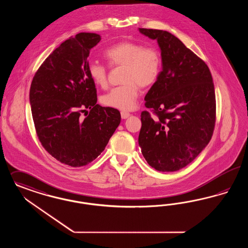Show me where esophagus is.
<instances>
[{
	"instance_id": "obj_1",
	"label": "esophagus",
	"mask_w": 248,
	"mask_h": 248,
	"mask_svg": "<svg viewBox=\"0 0 248 248\" xmlns=\"http://www.w3.org/2000/svg\"><path fill=\"white\" fill-rule=\"evenodd\" d=\"M130 116V113L127 111H121V117L122 119H127Z\"/></svg>"
}]
</instances>
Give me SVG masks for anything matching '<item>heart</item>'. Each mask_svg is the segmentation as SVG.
Returning <instances> with one entry per match:
<instances>
[{"label": "heart", "instance_id": "b5f03b06", "mask_svg": "<svg viewBox=\"0 0 248 248\" xmlns=\"http://www.w3.org/2000/svg\"><path fill=\"white\" fill-rule=\"evenodd\" d=\"M104 57L109 67H124V70L121 78L123 84L103 95L100 99L101 103L113 109H134L140 87L149 89L159 79L162 67L159 50L135 41L124 40L108 48L104 51ZM88 71L96 86L105 88L108 85L109 71L105 65L92 61L88 65Z\"/></svg>", "mask_w": 248, "mask_h": 248}]
</instances>
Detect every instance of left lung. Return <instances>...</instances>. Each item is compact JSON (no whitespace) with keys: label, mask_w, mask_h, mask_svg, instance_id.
Instances as JSON below:
<instances>
[{"label":"left lung","mask_w":248,"mask_h":248,"mask_svg":"<svg viewBox=\"0 0 248 248\" xmlns=\"http://www.w3.org/2000/svg\"><path fill=\"white\" fill-rule=\"evenodd\" d=\"M161 50L162 71L145 97L139 143L152 168L176 171L205 149L216 122V97L206 62L172 34L139 29Z\"/></svg>","instance_id":"left-lung-1"}]
</instances>
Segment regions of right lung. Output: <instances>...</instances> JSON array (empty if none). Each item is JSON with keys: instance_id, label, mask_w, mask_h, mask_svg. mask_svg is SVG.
<instances>
[{"instance_id": "1", "label": "right lung", "mask_w": 248, "mask_h": 248, "mask_svg": "<svg viewBox=\"0 0 248 248\" xmlns=\"http://www.w3.org/2000/svg\"><path fill=\"white\" fill-rule=\"evenodd\" d=\"M99 41L98 34L85 32L63 41L42 62L30 86L38 139L54 159L71 167L96 159L121 122L118 109L97 104L89 77V52Z\"/></svg>"}]
</instances>
